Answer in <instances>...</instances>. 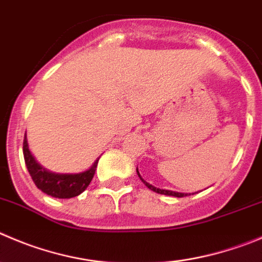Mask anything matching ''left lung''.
I'll list each match as a JSON object with an SVG mask.
<instances>
[{
  "label": "left lung",
  "mask_w": 262,
  "mask_h": 262,
  "mask_svg": "<svg viewBox=\"0 0 262 262\" xmlns=\"http://www.w3.org/2000/svg\"><path fill=\"white\" fill-rule=\"evenodd\" d=\"M136 172H138V175H139V178H140V180L143 181V183L145 184V185L148 186V188L150 189V190L156 191V193H158V194H164V195L178 196V198H181V196H186V195H188V194H190V193H180V191H172V190H167V189H159V188H156V186H153V185H151V184L146 183V181L144 180L143 178H141V175H140V173H139V170H138V168H136Z\"/></svg>",
  "instance_id": "8db88e82"
}]
</instances>
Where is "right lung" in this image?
<instances>
[{"label": "right lung", "instance_id": "add662e5", "mask_svg": "<svg viewBox=\"0 0 262 262\" xmlns=\"http://www.w3.org/2000/svg\"><path fill=\"white\" fill-rule=\"evenodd\" d=\"M23 154L26 166L31 175L32 180L34 181L37 188L51 195L54 198H73L79 195L82 191L86 190L87 186L91 183L92 178L95 175L96 166H98L99 158L94 162L89 170L78 173H58L46 170L43 166L36 161L33 154L31 153L27 140V133L24 135L23 143Z\"/></svg>", "mask_w": 262, "mask_h": 262}]
</instances>
